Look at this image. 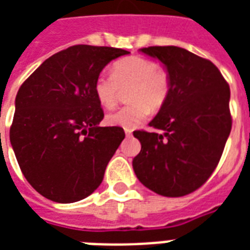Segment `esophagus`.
<instances>
[{"label": "esophagus", "instance_id": "1", "mask_svg": "<svg viewBox=\"0 0 250 250\" xmlns=\"http://www.w3.org/2000/svg\"><path fill=\"white\" fill-rule=\"evenodd\" d=\"M125 136H128V138L132 136V130H125Z\"/></svg>", "mask_w": 250, "mask_h": 250}]
</instances>
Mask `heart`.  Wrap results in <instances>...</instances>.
I'll return each instance as SVG.
<instances>
[{
    "mask_svg": "<svg viewBox=\"0 0 250 250\" xmlns=\"http://www.w3.org/2000/svg\"><path fill=\"white\" fill-rule=\"evenodd\" d=\"M128 98L132 103L112 111L106 116L107 125L131 130L143 123L164 104L169 94L171 79L164 68L144 57H130L116 62L112 74L102 71L94 82V92L101 106L111 108L116 104L119 86H131Z\"/></svg>",
    "mask_w": 250,
    "mask_h": 250,
    "instance_id": "b5f03b06",
    "label": "heart"
}]
</instances>
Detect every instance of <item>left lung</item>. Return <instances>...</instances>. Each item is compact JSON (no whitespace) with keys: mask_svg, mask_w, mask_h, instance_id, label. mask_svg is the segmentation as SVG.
<instances>
[{"mask_svg":"<svg viewBox=\"0 0 250 250\" xmlns=\"http://www.w3.org/2000/svg\"><path fill=\"white\" fill-rule=\"evenodd\" d=\"M140 53L158 59L171 79L169 94L149 122L163 134L135 131L142 144L132 160L139 182L167 197L196 191L212 175L232 128L230 90L210 61L177 46Z\"/></svg>","mask_w":250,"mask_h":250,"instance_id":"8db88e82","label":"left lung"}]
</instances>
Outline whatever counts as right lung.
Masks as SVG:
<instances>
[{"label": "right lung", "mask_w": 250, "mask_h": 250, "mask_svg": "<svg viewBox=\"0 0 250 250\" xmlns=\"http://www.w3.org/2000/svg\"><path fill=\"white\" fill-rule=\"evenodd\" d=\"M130 51L77 45L51 55L16 97L10 143L30 186L55 203H75L101 186L125 139L120 127H99L103 110L94 82Z\"/></svg>", "instance_id": "1"}]
</instances>
